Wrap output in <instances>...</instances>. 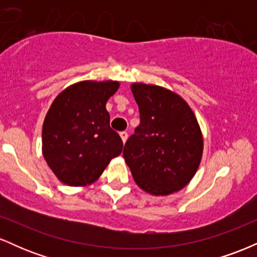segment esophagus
<instances>
[{
    "instance_id": "obj_1",
    "label": "esophagus",
    "mask_w": 257,
    "mask_h": 257,
    "mask_svg": "<svg viewBox=\"0 0 257 257\" xmlns=\"http://www.w3.org/2000/svg\"><path fill=\"white\" fill-rule=\"evenodd\" d=\"M119 135H120V139H122L123 143H125L126 139H128V133H126V132H120Z\"/></svg>"
}]
</instances>
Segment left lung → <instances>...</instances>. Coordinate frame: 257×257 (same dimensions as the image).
<instances>
[{
	"label": "left lung",
	"mask_w": 257,
	"mask_h": 257,
	"mask_svg": "<svg viewBox=\"0 0 257 257\" xmlns=\"http://www.w3.org/2000/svg\"><path fill=\"white\" fill-rule=\"evenodd\" d=\"M140 124L123 151L134 181L152 196H168L192 180L203 155L196 114L179 94L155 84L133 83Z\"/></svg>",
	"instance_id": "left-lung-1"
}]
</instances>
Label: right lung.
<instances>
[{
  "instance_id": "obj_1",
  "label": "right lung",
  "mask_w": 257,
  "mask_h": 257,
  "mask_svg": "<svg viewBox=\"0 0 257 257\" xmlns=\"http://www.w3.org/2000/svg\"><path fill=\"white\" fill-rule=\"evenodd\" d=\"M117 81H82L58 94L44 117L42 153L65 185L87 186L122 153V139L110 128L107 100Z\"/></svg>"
}]
</instances>
